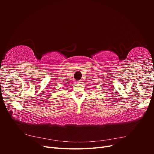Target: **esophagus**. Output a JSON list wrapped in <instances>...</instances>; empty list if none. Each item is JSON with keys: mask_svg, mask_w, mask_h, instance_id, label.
Returning a JSON list of instances; mask_svg holds the SVG:
<instances>
[{"mask_svg": "<svg viewBox=\"0 0 154 154\" xmlns=\"http://www.w3.org/2000/svg\"><path fill=\"white\" fill-rule=\"evenodd\" d=\"M82 81L80 80V81H78V82H77V83H82Z\"/></svg>", "mask_w": 154, "mask_h": 154, "instance_id": "esophagus-1", "label": "esophagus"}]
</instances>
